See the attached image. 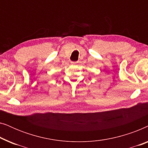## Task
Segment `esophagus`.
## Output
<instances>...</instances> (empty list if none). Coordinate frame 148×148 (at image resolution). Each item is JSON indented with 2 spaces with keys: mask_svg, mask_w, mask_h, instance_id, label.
<instances>
[{
  "mask_svg": "<svg viewBox=\"0 0 148 148\" xmlns=\"http://www.w3.org/2000/svg\"><path fill=\"white\" fill-rule=\"evenodd\" d=\"M71 64H76L77 63V62H73H73H71Z\"/></svg>",
  "mask_w": 148,
  "mask_h": 148,
  "instance_id": "obj_1",
  "label": "esophagus"
}]
</instances>
